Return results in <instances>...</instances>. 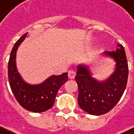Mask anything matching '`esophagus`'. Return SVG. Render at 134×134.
<instances>
[{
	"mask_svg": "<svg viewBox=\"0 0 134 134\" xmlns=\"http://www.w3.org/2000/svg\"><path fill=\"white\" fill-rule=\"evenodd\" d=\"M76 76V72L74 70H69L68 71V77L70 79H74Z\"/></svg>",
	"mask_w": 134,
	"mask_h": 134,
	"instance_id": "1",
	"label": "esophagus"
}]
</instances>
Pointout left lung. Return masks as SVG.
<instances>
[{
	"label": "left lung",
	"mask_w": 134,
	"mask_h": 134,
	"mask_svg": "<svg viewBox=\"0 0 134 134\" xmlns=\"http://www.w3.org/2000/svg\"><path fill=\"white\" fill-rule=\"evenodd\" d=\"M102 54L116 62L115 70L107 79H95L88 65L84 64L77 66L75 77L80 107L91 115H102L111 110L120 100L127 83L128 64L124 47L118 44L116 51H104Z\"/></svg>",
	"instance_id": "obj_1"
}]
</instances>
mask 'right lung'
Segmentation results:
<instances>
[{
  "label": "right lung",
  "instance_id": "1",
  "mask_svg": "<svg viewBox=\"0 0 134 134\" xmlns=\"http://www.w3.org/2000/svg\"><path fill=\"white\" fill-rule=\"evenodd\" d=\"M24 34L15 43L8 62V80L10 89L16 100L24 109L41 113L51 109L60 87L67 82V73L60 75H52L39 84H30L25 82L19 74L16 65V54L20 43L26 38Z\"/></svg>",
  "mask_w": 134,
  "mask_h": 134
}]
</instances>
